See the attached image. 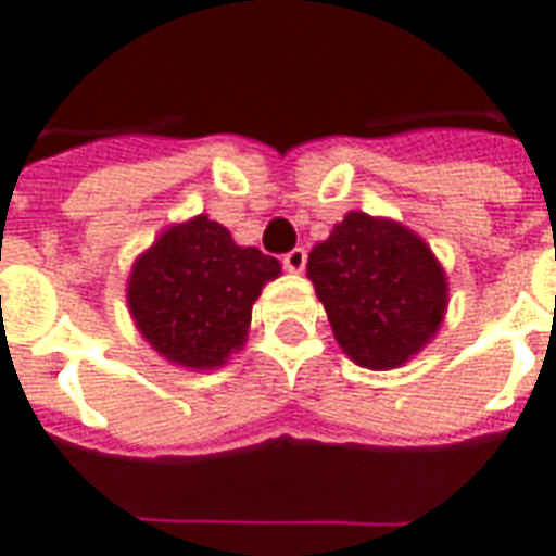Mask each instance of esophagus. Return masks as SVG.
I'll list each match as a JSON object with an SVG mask.
<instances>
[{
  "label": "esophagus",
  "mask_w": 556,
  "mask_h": 556,
  "mask_svg": "<svg viewBox=\"0 0 556 556\" xmlns=\"http://www.w3.org/2000/svg\"><path fill=\"white\" fill-rule=\"evenodd\" d=\"M282 265H286V270H291V274H301L303 267H306V250H303V247H294L291 253L282 255Z\"/></svg>",
  "instance_id": "34e87169"
}]
</instances>
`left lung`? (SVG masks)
Listing matches in <instances>:
<instances>
[{
    "instance_id": "1",
    "label": "left lung",
    "mask_w": 556,
    "mask_h": 556,
    "mask_svg": "<svg viewBox=\"0 0 556 556\" xmlns=\"http://www.w3.org/2000/svg\"><path fill=\"white\" fill-rule=\"evenodd\" d=\"M306 277L342 351L366 369L408 363L438 333L450 303L429 243L396 219L363 211H349L315 243Z\"/></svg>"
}]
</instances>
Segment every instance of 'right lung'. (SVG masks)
I'll return each mask as SVG.
<instances>
[{"label":"right lung","mask_w":556,"mask_h":556,"mask_svg":"<svg viewBox=\"0 0 556 556\" xmlns=\"http://www.w3.org/2000/svg\"><path fill=\"white\" fill-rule=\"evenodd\" d=\"M279 262L238 247L205 214L175 223L139 255L127 279V306L139 333L169 363L217 369L243 349L253 303Z\"/></svg>","instance_id":"right-lung-1"}]
</instances>
